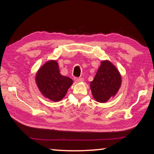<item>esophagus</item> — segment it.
I'll return each mask as SVG.
<instances>
[{"instance_id":"obj_1","label":"esophagus","mask_w":154,"mask_h":154,"mask_svg":"<svg viewBox=\"0 0 154 154\" xmlns=\"http://www.w3.org/2000/svg\"><path fill=\"white\" fill-rule=\"evenodd\" d=\"M75 81H76V82H83V79L82 77H75Z\"/></svg>"}]
</instances>
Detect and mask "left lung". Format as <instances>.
I'll list each match as a JSON object with an SVG mask.
<instances>
[{"mask_svg":"<svg viewBox=\"0 0 154 154\" xmlns=\"http://www.w3.org/2000/svg\"><path fill=\"white\" fill-rule=\"evenodd\" d=\"M121 85V75L118 69L109 61H103L90 88L95 100L100 103L106 102L118 92Z\"/></svg>","mask_w":154,"mask_h":154,"instance_id":"8db88e82","label":"left lung"}]
</instances>
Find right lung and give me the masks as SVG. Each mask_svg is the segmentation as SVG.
I'll use <instances>...</instances> for the list:
<instances>
[{
    "instance_id": "1",
    "label": "right lung",
    "mask_w": 154,
    "mask_h": 154,
    "mask_svg": "<svg viewBox=\"0 0 154 154\" xmlns=\"http://www.w3.org/2000/svg\"><path fill=\"white\" fill-rule=\"evenodd\" d=\"M36 82L41 93L53 101L62 100L72 83L71 78L60 74L56 61L46 62L38 70Z\"/></svg>"
}]
</instances>
